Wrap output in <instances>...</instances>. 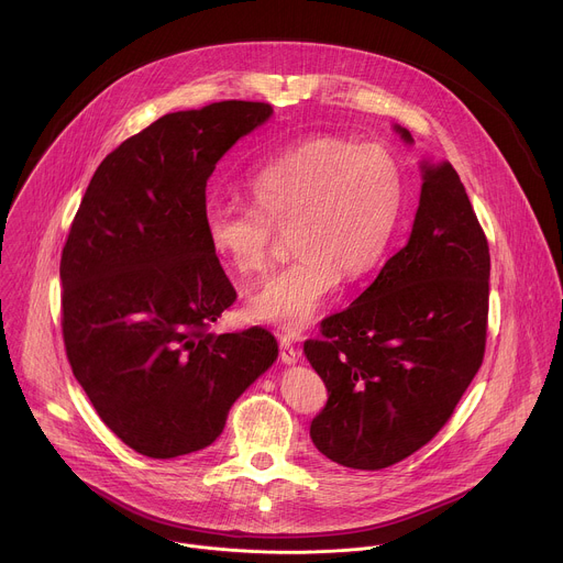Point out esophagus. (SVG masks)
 <instances>
[{"mask_svg": "<svg viewBox=\"0 0 563 563\" xmlns=\"http://www.w3.org/2000/svg\"><path fill=\"white\" fill-rule=\"evenodd\" d=\"M298 356H300L298 347H294V343H291L289 339L280 336V361L287 363V365H291V363L298 361Z\"/></svg>", "mask_w": 563, "mask_h": 563, "instance_id": "obj_1", "label": "esophagus"}]
</instances>
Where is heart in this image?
I'll return each mask as SVG.
<instances>
[{
  "mask_svg": "<svg viewBox=\"0 0 563 563\" xmlns=\"http://www.w3.org/2000/svg\"><path fill=\"white\" fill-rule=\"evenodd\" d=\"M254 207L211 200L202 229L211 252L238 278L263 272L280 233L294 261L250 298L247 313L298 334L345 278H361L385 256L406 202V176L378 142L311 135L269 153L250 174Z\"/></svg>",
  "mask_w": 563,
  "mask_h": 563,
  "instance_id": "1",
  "label": "heart"
}]
</instances>
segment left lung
<instances>
[{"label":"left lung","instance_id":"left-lung-1","mask_svg":"<svg viewBox=\"0 0 563 563\" xmlns=\"http://www.w3.org/2000/svg\"><path fill=\"white\" fill-rule=\"evenodd\" d=\"M412 142L408 129L396 126ZM490 250L450 163L423 165L408 245L305 356L328 387L309 428L318 452L354 470L408 459L448 423L484 363Z\"/></svg>","mask_w":563,"mask_h":563}]
</instances>
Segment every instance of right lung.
I'll use <instances>...</instances> for the list:
<instances>
[{
	"label": "right lung",
	"instance_id": "add662e5",
	"mask_svg": "<svg viewBox=\"0 0 563 563\" xmlns=\"http://www.w3.org/2000/svg\"><path fill=\"white\" fill-rule=\"evenodd\" d=\"M269 115L272 104L245 100L163 115L102 159L70 222L66 358L100 419L144 456L211 445L278 356L258 325L209 332L235 289L202 229L216 163Z\"/></svg>",
	"mask_w": 563,
	"mask_h": 563
}]
</instances>
